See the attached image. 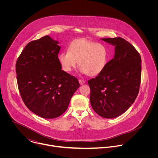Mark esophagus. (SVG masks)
Masks as SVG:
<instances>
[{
  "instance_id": "obj_1",
  "label": "esophagus",
  "mask_w": 158,
  "mask_h": 158,
  "mask_svg": "<svg viewBox=\"0 0 158 158\" xmlns=\"http://www.w3.org/2000/svg\"><path fill=\"white\" fill-rule=\"evenodd\" d=\"M79 84L81 85H82V84H84L85 83V81L84 80H82V79H79Z\"/></svg>"
}]
</instances>
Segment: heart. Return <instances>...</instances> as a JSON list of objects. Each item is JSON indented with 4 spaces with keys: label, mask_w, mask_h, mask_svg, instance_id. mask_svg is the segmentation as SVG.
Instances as JSON below:
<instances>
[{
    "label": "heart",
    "mask_w": 158,
    "mask_h": 158,
    "mask_svg": "<svg viewBox=\"0 0 158 158\" xmlns=\"http://www.w3.org/2000/svg\"><path fill=\"white\" fill-rule=\"evenodd\" d=\"M107 60L108 51L104 44L84 39L73 41L69 51H62L58 55V61L63 71L71 72L78 61L80 72L91 76L101 73Z\"/></svg>",
    "instance_id": "b5f03b06"
}]
</instances>
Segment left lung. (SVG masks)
<instances>
[{
    "instance_id": "obj_1",
    "label": "left lung",
    "mask_w": 158,
    "mask_h": 158,
    "mask_svg": "<svg viewBox=\"0 0 158 158\" xmlns=\"http://www.w3.org/2000/svg\"><path fill=\"white\" fill-rule=\"evenodd\" d=\"M101 40L115 46V54L101 73L88 81L90 102L98 115L112 119L123 114L138 96L141 59L132 45L121 37Z\"/></svg>"
}]
</instances>
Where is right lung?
Wrapping results in <instances>:
<instances>
[{"label": "right lung", "mask_w": 158, "mask_h": 158, "mask_svg": "<svg viewBox=\"0 0 158 158\" xmlns=\"http://www.w3.org/2000/svg\"><path fill=\"white\" fill-rule=\"evenodd\" d=\"M59 44L49 35L30 42L15 65L22 100L31 111L45 119L62 115L80 85L76 77L61 70Z\"/></svg>", "instance_id": "right-lung-1"}]
</instances>
